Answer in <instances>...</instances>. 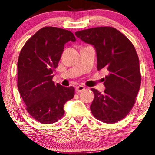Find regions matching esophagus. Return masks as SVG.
<instances>
[{"label":"esophagus","instance_id":"1","mask_svg":"<svg viewBox=\"0 0 155 155\" xmlns=\"http://www.w3.org/2000/svg\"><path fill=\"white\" fill-rule=\"evenodd\" d=\"M84 90H85V87H84V86H81V85H79V86H77L76 88V91L77 94H79V93H81V92H83Z\"/></svg>","mask_w":155,"mask_h":155}]
</instances>
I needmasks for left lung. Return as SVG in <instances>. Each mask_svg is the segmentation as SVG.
Listing matches in <instances>:
<instances>
[{
	"instance_id": "1",
	"label": "left lung",
	"mask_w": 155,
	"mask_h": 155,
	"mask_svg": "<svg viewBox=\"0 0 155 155\" xmlns=\"http://www.w3.org/2000/svg\"><path fill=\"white\" fill-rule=\"evenodd\" d=\"M76 37L94 45L97 54V69L108 71L106 89L101 94L91 88L94 99L90 108L98 120L115 123L132 110L141 84L139 58L128 38L112 27H98L75 32Z\"/></svg>"
}]
</instances>
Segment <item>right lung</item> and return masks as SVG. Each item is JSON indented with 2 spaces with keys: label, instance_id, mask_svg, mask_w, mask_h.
I'll return each mask as SVG.
<instances>
[{
  "label": "right lung",
  "instance_id": "right-lung-1",
  "mask_svg": "<svg viewBox=\"0 0 155 155\" xmlns=\"http://www.w3.org/2000/svg\"><path fill=\"white\" fill-rule=\"evenodd\" d=\"M75 42L64 29L45 27L25 42L18 61V87L26 110L43 124L56 123L64 115V106L74 98L75 89L52 81L64 45Z\"/></svg>",
  "mask_w": 155,
  "mask_h": 155
}]
</instances>
